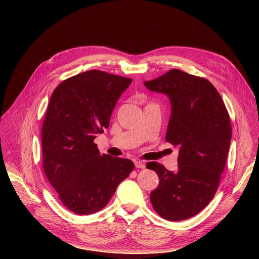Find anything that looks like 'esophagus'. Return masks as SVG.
<instances>
[{"label":"esophagus","mask_w":259,"mask_h":259,"mask_svg":"<svg viewBox=\"0 0 259 259\" xmlns=\"http://www.w3.org/2000/svg\"><path fill=\"white\" fill-rule=\"evenodd\" d=\"M134 165H135V167L139 168V169H144L146 167V165L144 164V162L140 161V160H135L134 161Z\"/></svg>","instance_id":"esophagus-1"}]
</instances>
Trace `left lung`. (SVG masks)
<instances>
[{
	"instance_id": "left-lung-1",
	"label": "left lung",
	"mask_w": 259,
	"mask_h": 259,
	"mask_svg": "<svg viewBox=\"0 0 259 259\" xmlns=\"http://www.w3.org/2000/svg\"><path fill=\"white\" fill-rule=\"evenodd\" d=\"M145 86L169 97L166 141L180 150L176 172L156 161L147 164L159 179L150 201L162 219L184 221L205 209L219 189L232 137L230 116L219 91L205 77L171 69Z\"/></svg>"
}]
</instances>
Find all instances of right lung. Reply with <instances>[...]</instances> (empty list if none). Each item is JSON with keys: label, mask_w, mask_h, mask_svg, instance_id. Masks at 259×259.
<instances>
[{"label": "right lung", "mask_w": 259, "mask_h": 259, "mask_svg": "<svg viewBox=\"0 0 259 259\" xmlns=\"http://www.w3.org/2000/svg\"><path fill=\"white\" fill-rule=\"evenodd\" d=\"M131 81L89 70L63 80L51 94L42 126L43 168L61 202L75 214L102 210L134 168L130 159L101 155L94 144Z\"/></svg>", "instance_id": "right-lung-1"}]
</instances>
